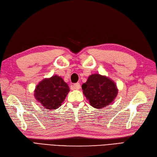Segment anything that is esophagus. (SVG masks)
Returning <instances> with one entry per match:
<instances>
[{"instance_id":"obj_1","label":"esophagus","mask_w":157,"mask_h":157,"mask_svg":"<svg viewBox=\"0 0 157 157\" xmlns=\"http://www.w3.org/2000/svg\"><path fill=\"white\" fill-rule=\"evenodd\" d=\"M80 88V84L79 83H76L75 84L71 86V90H79Z\"/></svg>"}]
</instances>
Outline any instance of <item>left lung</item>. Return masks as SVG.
Segmentation results:
<instances>
[{"label":"left lung","mask_w":157,"mask_h":157,"mask_svg":"<svg viewBox=\"0 0 157 157\" xmlns=\"http://www.w3.org/2000/svg\"><path fill=\"white\" fill-rule=\"evenodd\" d=\"M82 88L90 105L97 109L110 105L118 92L117 86L112 79L99 74L90 75Z\"/></svg>","instance_id":"left-lung-1"}]
</instances>
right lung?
Returning a JSON list of instances; mask_svg holds the SVG:
<instances>
[{
    "label": "right lung",
    "instance_id": "1",
    "mask_svg": "<svg viewBox=\"0 0 157 157\" xmlns=\"http://www.w3.org/2000/svg\"><path fill=\"white\" fill-rule=\"evenodd\" d=\"M68 84L61 77L55 75L41 80L36 86L34 96L36 100L47 110H56L70 92Z\"/></svg>",
    "mask_w": 157,
    "mask_h": 157
}]
</instances>
